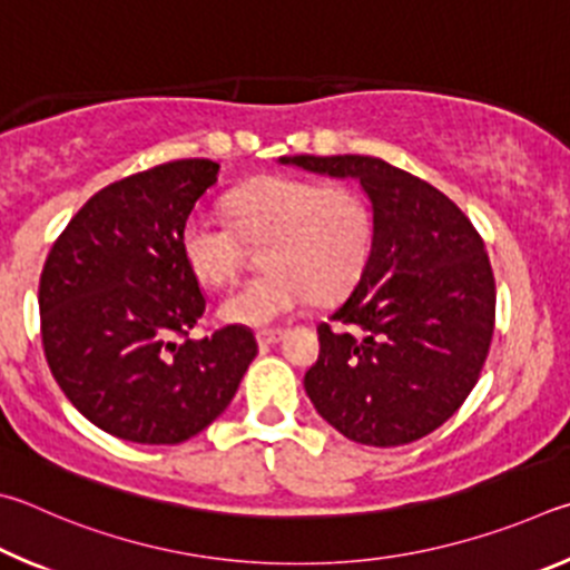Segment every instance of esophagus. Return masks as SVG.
<instances>
[{
	"mask_svg": "<svg viewBox=\"0 0 570 570\" xmlns=\"http://www.w3.org/2000/svg\"><path fill=\"white\" fill-rule=\"evenodd\" d=\"M283 331H257V343L259 345H275V343H279L283 341Z\"/></svg>",
	"mask_w": 570,
	"mask_h": 570,
	"instance_id": "1",
	"label": "esophagus"
}]
</instances>
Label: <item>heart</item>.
<instances>
[{
  "label": "heart",
  "mask_w": 570,
  "mask_h": 570,
  "mask_svg": "<svg viewBox=\"0 0 570 570\" xmlns=\"http://www.w3.org/2000/svg\"><path fill=\"white\" fill-rule=\"evenodd\" d=\"M225 219L195 213L179 229V253L199 285L223 287L259 245L267 265L219 305L225 323L263 327L311 297L333 303L363 277L373 255V209L357 189L311 177L265 175L227 197Z\"/></svg>",
  "instance_id": "heart-1"
}]
</instances>
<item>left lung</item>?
<instances>
[{
    "mask_svg": "<svg viewBox=\"0 0 570 570\" xmlns=\"http://www.w3.org/2000/svg\"><path fill=\"white\" fill-rule=\"evenodd\" d=\"M279 163L361 179L373 203V255L331 315L341 327L317 325L321 355L305 373L315 411L363 445L433 433L475 387L493 341L495 279L483 237L441 189L381 157Z\"/></svg>",
    "mask_w": 570,
    "mask_h": 570,
    "instance_id": "1",
    "label": "left lung"
}]
</instances>
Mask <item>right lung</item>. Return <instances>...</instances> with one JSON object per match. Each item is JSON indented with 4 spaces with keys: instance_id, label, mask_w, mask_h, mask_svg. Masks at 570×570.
Segmentation results:
<instances>
[{
    "instance_id": "right-lung-1",
    "label": "right lung",
    "mask_w": 570,
    "mask_h": 570,
    "mask_svg": "<svg viewBox=\"0 0 570 570\" xmlns=\"http://www.w3.org/2000/svg\"><path fill=\"white\" fill-rule=\"evenodd\" d=\"M217 169L213 159H175L99 189L39 277L49 371L89 423L122 441L177 445L205 431L257 355L243 325L189 337L205 295L179 229Z\"/></svg>"
}]
</instances>
